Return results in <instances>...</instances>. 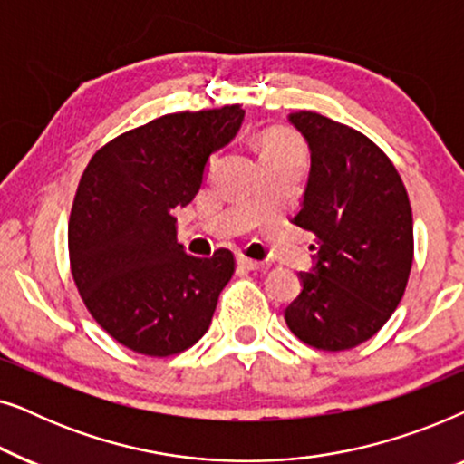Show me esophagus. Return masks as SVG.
Instances as JSON below:
<instances>
[{"instance_id": "34e87169", "label": "esophagus", "mask_w": 464, "mask_h": 464, "mask_svg": "<svg viewBox=\"0 0 464 464\" xmlns=\"http://www.w3.org/2000/svg\"><path fill=\"white\" fill-rule=\"evenodd\" d=\"M237 262H238V266H243V268H246V270H262L264 268L262 262H256V259H249L245 256H238Z\"/></svg>"}]
</instances>
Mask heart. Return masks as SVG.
Returning <instances> with one entry per match:
<instances>
[{"label":"heart","instance_id":"obj_1","mask_svg":"<svg viewBox=\"0 0 464 464\" xmlns=\"http://www.w3.org/2000/svg\"><path fill=\"white\" fill-rule=\"evenodd\" d=\"M259 151H262V160H272V158L300 154V143L289 130L272 129L266 130L259 139Z\"/></svg>","mask_w":464,"mask_h":464}]
</instances>
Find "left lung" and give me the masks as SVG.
<instances>
[{
  "mask_svg": "<svg viewBox=\"0 0 464 464\" xmlns=\"http://www.w3.org/2000/svg\"><path fill=\"white\" fill-rule=\"evenodd\" d=\"M306 139L310 173L294 224L316 237L313 268L285 308L291 332L321 351L376 335L401 302L414 221L397 169L376 143L314 111L289 113Z\"/></svg>",
  "mask_w": 464,
  "mask_h": 464,
  "instance_id": "obj_1",
  "label": "left lung"
}]
</instances>
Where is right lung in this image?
I'll return each instance as SVG.
<instances>
[{"label": "right lung", "mask_w": 464, "mask_h": 464, "mask_svg": "<svg viewBox=\"0 0 464 464\" xmlns=\"http://www.w3.org/2000/svg\"><path fill=\"white\" fill-rule=\"evenodd\" d=\"M243 118L240 105L169 113L113 139L82 175L69 218L72 275L92 319L130 351L169 357L211 325L234 256H188L175 208L194 200L208 158Z\"/></svg>", "instance_id": "right-lung-1"}]
</instances>
